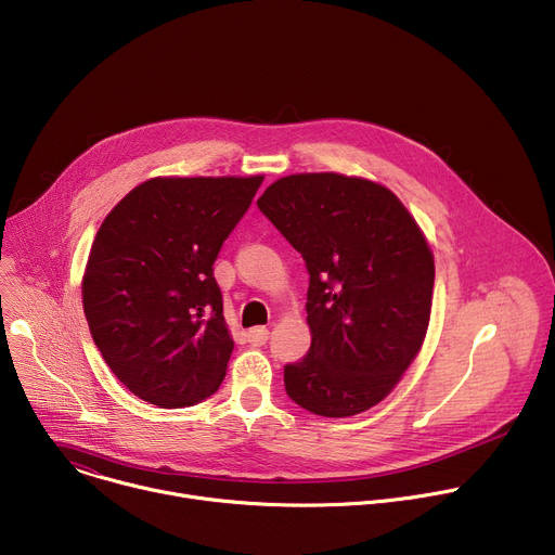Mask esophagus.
<instances>
[{
	"label": "esophagus",
	"instance_id": "esophagus-1",
	"mask_svg": "<svg viewBox=\"0 0 555 555\" xmlns=\"http://www.w3.org/2000/svg\"><path fill=\"white\" fill-rule=\"evenodd\" d=\"M268 336H270V332L266 327H253L246 332V338L253 347H263L268 343Z\"/></svg>",
	"mask_w": 555,
	"mask_h": 555
}]
</instances>
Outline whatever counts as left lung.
Listing matches in <instances>:
<instances>
[{
  "label": "left lung",
  "mask_w": 555,
  "mask_h": 555,
  "mask_svg": "<svg viewBox=\"0 0 555 555\" xmlns=\"http://www.w3.org/2000/svg\"><path fill=\"white\" fill-rule=\"evenodd\" d=\"M257 206L309 272L311 347L285 364L289 400L323 417L369 411L426 338L435 261L417 221L382 184L338 173L281 178Z\"/></svg>",
  "instance_id": "left-lung-1"
}]
</instances>
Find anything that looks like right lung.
<instances>
[{"label":"right lung","mask_w":555,"mask_h":555,"mask_svg":"<svg viewBox=\"0 0 555 555\" xmlns=\"http://www.w3.org/2000/svg\"><path fill=\"white\" fill-rule=\"evenodd\" d=\"M263 178H153L101 223L83 276L92 338L114 375L160 409L219 388L232 353L212 263Z\"/></svg>","instance_id":"add662e5"}]
</instances>
